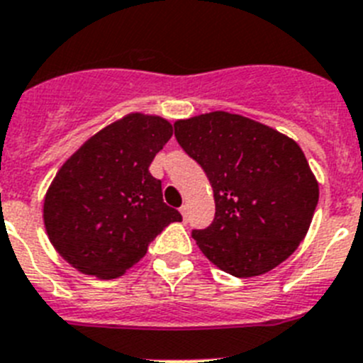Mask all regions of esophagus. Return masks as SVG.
<instances>
[{"label": "esophagus", "mask_w": 363, "mask_h": 363, "mask_svg": "<svg viewBox=\"0 0 363 363\" xmlns=\"http://www.w3.org/2000/svg\"><path fill=\"white\" fill-rule=\"evenodd\" d=\"M179 212H181V216H182V219H188V206H181L179 208Z\"/></svg>", "instance_id": "esophagus-1"}]
</instances>
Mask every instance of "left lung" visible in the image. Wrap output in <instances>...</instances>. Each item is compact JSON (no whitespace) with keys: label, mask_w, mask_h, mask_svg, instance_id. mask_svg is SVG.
Instances as JSON below:
<instances>
[{"label":"left lung","mask_w":363,"mask_h":363,"mask_svg":"<svg viewBox=\"0 0 363 363\" xmlns=\"http://www.w3.org/2000/svg\"><path fill=\"white\" fill-rule=\"evenodd\" d=\"M173 125L213 190V223L191 232L201 252L235 277L276 269L305 239L320 197L301 147L235 113H204Z\"/></svg>","instance_id":"obj_1"}]
</instances>
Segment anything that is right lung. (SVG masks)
I'll return each instance as SVG.
<instances>
[{
  "mask_svg": "<svg viewBox=\"0 0 363 363\" xmlns=\"http://www.w3.org/2000/svg\"><path fill=\"white\" fill-rule=\"evenodd\" d=\"M172 135L162 116L128 113L62 164L43 199V225L50 245L78 272L122 276L169 223L182 220L150 173Z\"/></svg>",
  "mask_w": 363,
  "mask_h": 363,
  "instance_id": "obj_1",
  "label": "right lung"
}]
</instances>
